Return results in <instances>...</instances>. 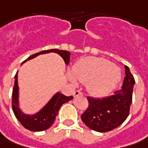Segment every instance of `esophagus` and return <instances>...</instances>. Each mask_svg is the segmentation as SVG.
Here are the masks:
<instances>
[{
    "label": "esophagus",
    "instance_id": "obj_1",
    "mask_svg": "<svg viewBox=\"0 0 148 148\" xmlns=\"http://www.w3.org/2000/svg\"><path fill=\"white\" fill-rule=\"evenodd\" d=\"M82 94H83V93H82V92H80L79 90H76V91L74 93V97H78V96L82 95Z\"/></svg>",
    "mask_w": 148,
    "mask_h": 148
}]
</instances>
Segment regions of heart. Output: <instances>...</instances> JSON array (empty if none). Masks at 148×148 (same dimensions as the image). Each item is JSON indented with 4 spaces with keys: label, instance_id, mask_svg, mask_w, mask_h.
<instances>
[{
    "label": "heart",
    "instance_id": "heart-1",
    "mask_svg": "<svg viewBox=\"0 0 148 148\" xmlns=\"http://www.w3.org/2000/svg\"><path fill=\"white\" fill-rule=\"evenodd\" d=\"M72 73L81 83H88V93L95 97L107 95L117 85L121 77L119 67L104 58L93 56L80 59L74 65ZM74 78L69 75L70 81L75 84Z\"/></svg>",
    "mask_w": 148,
    "mask_h": 148
}]
</instances>
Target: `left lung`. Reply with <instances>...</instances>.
I'll use <instances>...</instances> for the list:
<instances>
[{"instance_id": "1", "label": "left lung", "mask_w": 148, "mask_h": 148, "mask_svg": "<svg viewBox=\"0 0 148 148\" xmlns=\"http://www.w3.org/2000/svg\"><path fill=\"white\" fill-rule=\"evenodd\" d=\"M125 75L122 88L112 96L103 99L87 98L88 107L81 115V119L90 129L109 132L121 125L128 117L135 79L126 65Z\"/></svg>"}]
</instances>
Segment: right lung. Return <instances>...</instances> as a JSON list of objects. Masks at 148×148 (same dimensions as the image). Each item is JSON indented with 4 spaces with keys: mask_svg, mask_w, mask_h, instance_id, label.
Returning a JSON list of instances; mask_svg holds the SVG:
<instances>
[{
    "mask_svg": "<svg viewBox=\"0 0 148 148\" xmlns=\"http://www.w3.org/2000/svg\"><path fill=\"white\" fill-rule=\"evenodd\" d=\"M51 52H55V53H57L58 55H60L66 64L69 63L70 53L66 50H60L57 49L43 50L40 52H38L36 54L30 55L29 58L27 60H25L24 62L31 60L39 55L47 54V53H51ZM18 98H19V87H18L17 73H16V74L15 75V84H14L13 91H12V109H13V112L15 113L16 119H18V121L21 123V124L24 127H25L26 129H28L29 131H33V132L44 131V130L48 129L49 127H50L55 122V118L60 110V108L64 103H67L69 100L73 99V96L67 97L62 93H57L53 96V98L49 101L48 103L40 111H39L36 114L29 115V114H25L19 108Z\"/></svg>",
    "mask_w": 148,
    "mask_h": 148,
    "instance_id": "1",
    "label": "right lung"
}]
</instances>
